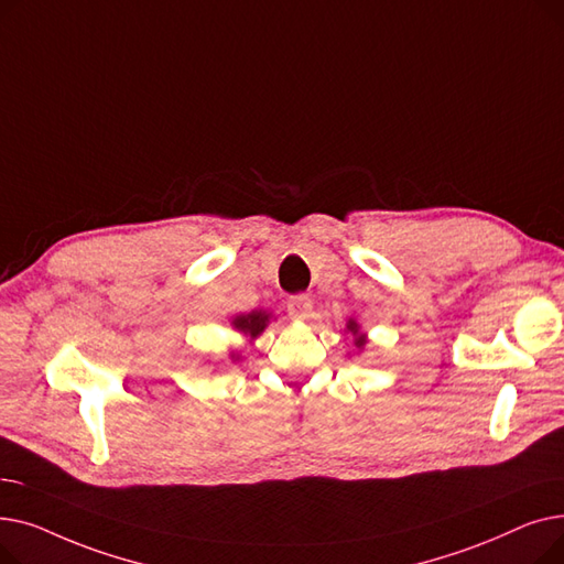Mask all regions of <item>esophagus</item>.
Wrapping results in <instances>:
<instances>
[{
    "instance_id": "esophagus-1",
    "label": "esophagus",
    "mask_w": 564,
    "mask_h": 564,
    "mask_svg": "<svg viewBox=\"0 0 564 564\" xmlns=\"http://www.w3.org/2000/svg\"><path fill=\"white\" fill-rule=\"evenodd\" d=\"M311 311H313V300L308 294H297V297H292L288 302V313L292 319H308Z\"/></svg>"
}]
</instances>
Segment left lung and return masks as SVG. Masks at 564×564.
Segmentation results:
<instances>
[{
    "mask_svg": "<svg viewBox=\"0 0 564 564\" xmlns=\"http://www.w3.org/2000/svg\"><path fill=\"white\" fill-rule=\"evenodd\" d=\"M345 334H351V345L357 347L359 351H364V347L368 345V334L361 329V324L354 319V317H349L347 322H345Z\"/></svg>",
    "mask_w": 564,
    "mask_h": 564,
    "instance_id": "1",
    "label": "left lung"
}]
</instances>
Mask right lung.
<instances>
[{
    "instance_id": "1",
    "label": "right lung",
    "mask_w": 564,
    "mask_h": 564,
    "mask_svg": "<svg viewBox=\"0 0 564 564\" xmlns=\"http://www.w3.org/2000/svg\"><path fill=\"white\" fill-rule=\"evenodd\" d=\"M272 319H274L272 313H267V311L258 308V311H251V313L235 315V317L230 319V327L247 340L245 345H253V340H256L267 327H270ZM242 354H245V349H232V351H228V361H230V364H240V361H242Z\"/></svg>"
}]
</instances>
